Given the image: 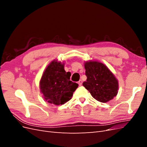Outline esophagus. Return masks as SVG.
<instances>
[{
    "mask_svg": "<svg viewBox=\"0 0 147 147\" xmlns=\"http://www.w3.org/2000/svg\"><path fill=\"white\" fill-rule=\"evenodd\" d=\"M78 84H79L80 86H82V83H83V82H82V80H80V81L78 82Z\"/></svg>",
    "mask_w": 147,
    "mask_h": 147,
    "instance_id": "34e87169",
    "label": "esophagus"
}]
</instances>
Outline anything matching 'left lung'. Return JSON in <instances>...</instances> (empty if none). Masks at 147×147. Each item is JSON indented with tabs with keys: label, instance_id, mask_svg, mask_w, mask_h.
I'll return each instance as SVG.
<instances>
[{
	"label": "left lung",
	"instance_id": "8db88e82",
	"mask_svg": "<svg viewBox=\"0 0 147 147\" xmlns=\"http://www.w3.org/2000/svg\"><path fill=\"white\" fill-rule=\"evenodd\" d=\"M86 82L83 86L95 99L107 102L117 95L118 82L113 73L104 64L98 61H86L84 63Z\"/></svg>",
	"mask_w": 147,
	"mask_h": 147
}]
</instances>
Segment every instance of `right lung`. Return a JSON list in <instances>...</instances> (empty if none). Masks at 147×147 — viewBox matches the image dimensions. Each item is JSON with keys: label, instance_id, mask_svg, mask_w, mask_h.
<instances>
[{"label": "right lung", "instance_id": "right-lung-1", "mask_svg": "<svg viewBox=\"0 0 147 147\" xmlns=\"http://www.w3.org/2000/svg\"><path fill=\"white\" fill-rule=\"evenodd\" d=\"M70 72H66L64 64L54 60L42 75L40 90L44 99L50 104L59 105L71 99L78 84L70 80Z\"/></svg>", "mask_w": 147, "mask_h": 147}]
</instances>
